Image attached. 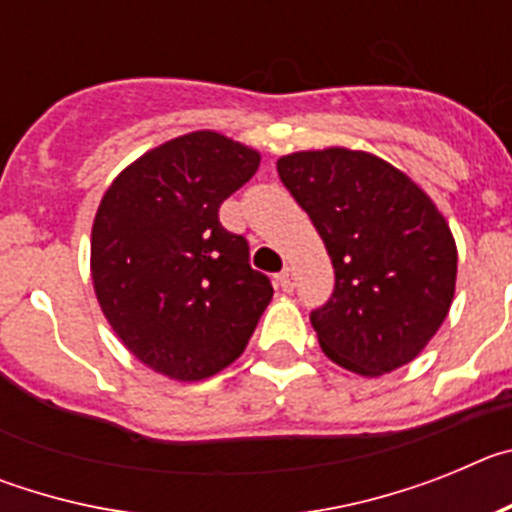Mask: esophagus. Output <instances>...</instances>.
I'll use <instances>...</instances> for the list:
<instances>
[{
    "label": "esophagus",
    "mask_w": 512,
    "mask_h": 512,
    "mask_svg": "<svg viewBox=\"0 0 512 512\" xmlns=\"http://www.w3.org/2000/svg\"><path fill=\"white\" fill-rule=\"evenodd\" d=\"M277 282H279V287L284 289V292H292V289L297 287L295 271H292V269H284L282 274H279V277H277Z\"/></svg>",
    "instance_id": "esophagus-1"
}]
</instances>
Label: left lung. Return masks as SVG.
<instances>
[{
	"label": "left lung",
	"mask_w": 512,
	"mask_h": 512,
	"mask_svg": "<svg viewBox=\"0 0 512 512\" xmlns=\"http://www.w3.org/2000/svg\"><path fill=\"white\" fill-rule=\"evenodd\" d=\"M277 171L336 271L330 300L310 312L325 356L361 377L410 364L454 302L456 243L438 207L366 151H297Z\"/></svg>",
	"instance_id": "obj_1"
}]
</instances>
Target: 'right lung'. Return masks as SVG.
<instances>
[{
	"mask_svg": "<svg viewBox=\"0 0 512 512\" xmlns=\"http://www.w3.org/2000/svg\"><path fill=\"white\" fill-rule=\"evenodd\" d=\"M259 164V151L197 130L143 153L104 192L92 225L94 295L153 372L176 382L223 372L271 302L246 238L217 217Z\"/></svg>",
	"mask_w": 512,
	"mask_h": 512,
	"instance_id": "right-lung-1",
	"label": "right lung"
}]
</instances>
